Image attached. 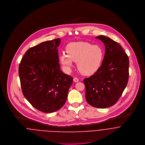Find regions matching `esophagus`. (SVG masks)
Returning a JSON list of instances; mask_svg holds the SVG:
<instances>
[{
    "label": "esophagus",
    "instance_id": "obj_1",
    "mask_svg": "<svg viewBox=\"0 0 145 145\" xmlns=\"http://www.w3.org/2000/svg\"><path fill=\"white\" fill-rule=\"evenodd\" d=\"M73 80H74V82H79V79L76 78V77H75V78H74Z\"/></svg>",
    "mask_w": 145,
    "mask_h": 145
}]
</instances>
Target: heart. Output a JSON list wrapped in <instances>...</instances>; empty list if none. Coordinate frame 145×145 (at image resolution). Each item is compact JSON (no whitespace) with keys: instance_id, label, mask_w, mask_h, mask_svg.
<instances>
[{"instance_id":"1","label":"heart","mask_w":145,"mask_h":145,"mask_svg":"<svg viewBox=\"0 0 145 145\" xmlns=\"http://www.w3.org/2000/svg\"><path fill=\"white\" fill-rule=\"evenodd\" d=\"M66 52L61 53L59 59L66 70L73 66V62H77L79 71L84 75H89L97 72L102 63L104 50L98 45L86 42H74L69 43Z\"/></svg>"}]
</instances>
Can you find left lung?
I'll return each instance as SVG.
<instances>
[{
  "label": "left lung",
  "instance_id": "obj_1",
  "mask_svg": "<svg viewBox=\"0 0 145 145\" xmlns=\"http://www.w3.org/2000/svg\"><path fill=\"white\" fill-rule=\"evenodd\" d=\"M96 38L105 46V54L99 70L83 82L86 99L97 108L110 107L118 101L129 80V60L125 51L117 42L103 36Z\"/></svg>",
  "mask_w": 145,
  "mask_h": 145
}]
</instances>
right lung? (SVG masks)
Returning <instances> with one entry per match:
<instances>
[{
    "instance_id": "1",
    "label": "right lung",
    "mask_w": 145,
    "mask_h": 145,
    "mask_svg": "<svg viewBox=\"0 0 145 145\" xmlns=\"http://www.w3.org/2000/svg\"><path fill=\"white\" fill-rule=\"evenodd\" d=\"M61 39L28 49L20 61L19 75L23 95L37 110L51 113L65 103L73 79L60 69L57 47Z\"/></svg>"
}]
</instances>
